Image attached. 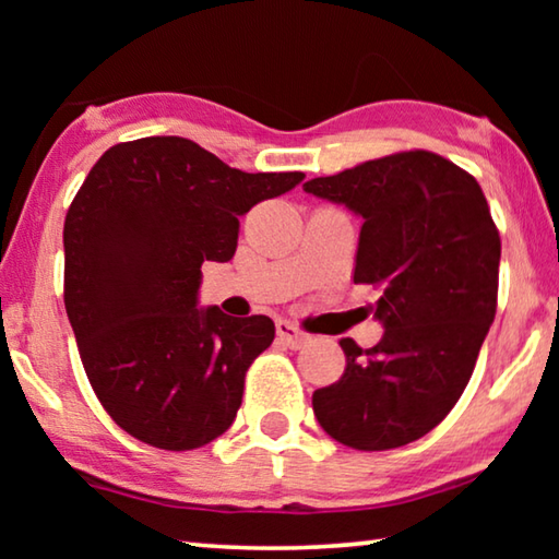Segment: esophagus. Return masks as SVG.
<instances>
[{"label": "esophagus", "mask_w": 559, "mask_h": 559, "mask_svg": "<svg viewBox=\"0 0 559 559\" xmlns=\"http://www.w3.org/2000/svg\"><path fill=\"white\" fill-rule=\"evenodd\" d=\"M276 333H278V337H281L283 343H286L290 349L306 347L308 340H310L306 333H302L300 328L293 325L290 320H278V323H276Z\"/></svg>", "instance_id": "esophagus-1"}]
</instances>
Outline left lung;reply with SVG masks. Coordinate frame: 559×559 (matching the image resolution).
Here are the masks:
<instances>
[{
  "label": "left lung",
  "mask_w": 559,
  "mask_h": 559,
  "mask_svg": "<svg viewBox=\"0 0 559 559\" xmlns=\"http://www.w3.org/2000/svg\"><path fill=\"white\" fill-rule=\"evenodd\" d=\"M362 219L355 283L382 293L380 343L343 337L345 374L316 390L313 412L359 451L412 443L443 421L496 318L500 236L476 179L427 150L370 159L302 185Z\"/></svg>",
  "instance_id": "1"
}]
</instances>
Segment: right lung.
<instances>
[{
    "label": "right lung",
    "instance_id": "1",
    "mask_svg": "<svg viewBox=\"0 0 559 559\" xmlns=\"http://www.w3.org/2000/svg\"><path fill=\"white\" fill-rule=\"evenodd\" d=\"M302 173H241L192 140L103 153L63 224V302L93 392L130 437L200 449L231 427L266 316L200 308L202 263L231 261L239 216Z\"/></svg>",
    "mask_w": 559,
    "mask_h": 559
}]
</instances>
